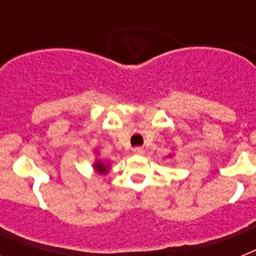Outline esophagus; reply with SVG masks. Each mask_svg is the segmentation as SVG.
Instances as JSON below:
<instances>
[{"label":"esophagus","mask_w":256,"mask_h":256,"mask_svg":"<svg viewBox=\"0 0 256 256\" xmlns=\"http://www.w3.org/2000/svg\"><path fill=\"white\" fill-rule=\"evenodd\" d=\"M132 151L134 155H141V154H144V148H134Z\"/></svg>","instance_id":"34e87169"}]
</instances>
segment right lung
I'll return each mask as SVG.
<instances>
[{
    "mask_svg": "<svg viewBox=\"0 0 256 256\" xmlns=\"http://www.w3.org/2000/svg\"><path fill=\"white\" fill-rule=\"evenodd\" d=\"M94 169H96V170L98 172V173H101V174H105L106 172H108V165H105V164H104L102 162H97L96 164H94Z\"/></svg>",
    "mask_w": 256,
    "mask_h": 256,
    "instance_id": "add662e5",
    "label": "right lung"
}]
</instances>
